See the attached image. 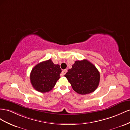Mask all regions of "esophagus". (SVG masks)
<instances>
[{"mask_svg":"<svg viewBox=\"0 0 130 130\" xmlns=\"http://www.w3.org/2000/svg\"><path fill=\"white\" fill-rule=\"evenodd\" d=\"M67 71H68V70H66V69L62 70V72H61V74L60 76H64V75H65V74L66 72H67Z\"/></svg>","mask_w":130,"mask_h":130,"instance_id":"34e87169","label":"esophagus"}]
</instances>
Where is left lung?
<instances>
[{
	"label": "left lung",
	"instance_id": "obj_1",
	"mask_svg": "<svg viewBox=\"0 0 130 130\" xmlns=\"http://www.w3.org/2000/svg\"><path fill=\"white\" fill-rule=\"evenodd\" d=\"M73 89L86 95L94 92L99 86L100 75L95 66L86 59L76 61L65 75Z\"/></svg>",
	"mask_w": 130,
	"mask_h": 130
}]
</instances>
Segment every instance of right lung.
<instances>
[{"label": "right lung", "mask_w": 130, "mask_h": 130, "mask_svg": "<svg viewBox=\"0 0 130 130\" xmlns=\"http://www.w3.org/2000/svg\"><path fill=\"white\" fill-rule=\"evenodd\" d=\"M61 70L59 65H55L51 59L39 63L31 70L30 79L32 87L38 91H51L60 78Z\"/></svg>", "instance_id": "obj_1"}]
</instances>
